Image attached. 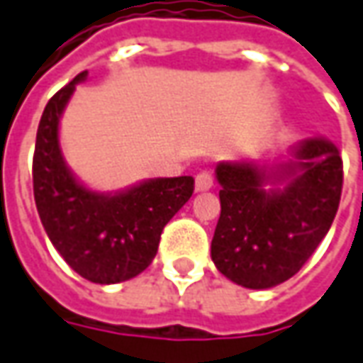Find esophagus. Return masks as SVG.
Instances as JSON below:
<instances>
[{
  "label": "esophagus",
  "instance_id": "34e87169",
  "mask_svg": "<svg viewBox=\"0 0 363 363\" xmlns=\"http://www.w3.org/2000/svg\"><path fill=\"white\" fill-rule=\"evenodd\" d=\"M211 186H213V176H211V172H208V169L199 172L198 176H196V189H198V191H206V189H210Z\"/></svg>",
  "mask_w": 363,
  "mask_h": 363
}]
</instances>
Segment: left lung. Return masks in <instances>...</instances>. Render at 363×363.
Returning <instances> with one entry per match:
<instances>
[{
	"label": "left lung",
	"mask_w": 363,
	"mask_h": 363,
	"mask_svg": "<svg viewBox=\"0 0 363 363\" xmlns=\"http://www.w3.org/2000/svg\"><path fill=\"white\" fill-rule=\"evenodd\" d=\"M294 160L272 174L244 162H221L216 169L221 213L211 259L238 286L266 289L296 276L332 228L344 184L337 147L322 138L306 140ZM269 179L284 186L264 190Z\"/></svg>",
	"instance_id": "obj_1"
}]
</instances>
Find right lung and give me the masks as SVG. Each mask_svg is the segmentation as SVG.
Listing matches in <instances>:
<instances>
[{"label": "right lung", "mask_w": 363, "mask_h": 363, "mask_svg": "<svg viewBox=\"0 0 363 363\" xmlns=\"http://www.w3.org/2000/svg\"><path fill=\"white\" fill-rule=\"evenodd\" d=\"M87 72L48 101L33 152V198L53 247L94 284L135 278L153 262L165 223L194 194V177H157L116 196L84 187L63 162L60 118Z\"/></svg>", "instance_id": "obj_1"}]
</instances>
